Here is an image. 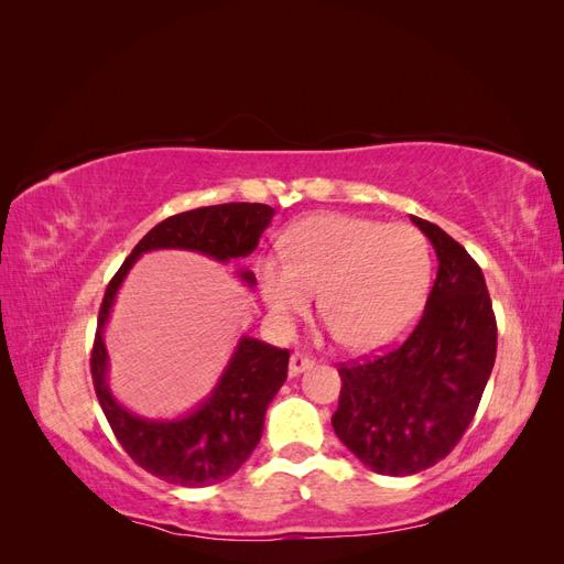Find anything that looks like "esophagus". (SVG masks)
<instances>
[{
    "label": "esophagus",
    "instance_id": "34e87169",
    "mask_svg": "<svg viewBox=\"0 0 564 564\" xmlns=\"http://www.w3.org/2000/svg\"><path fill=\"white\" fill-rule=\"evenodd\" d=\"M313 360L308 355H303V352H294L292 357H289V377H299V373H303V371H308V369H313Z\"/></svg>",
    "mask_w": 564,
    "mask_h": 564
}]
</instances>
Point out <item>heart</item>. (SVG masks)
I'll return each instance as SVG.
<instances>
[{
	"label": "heart",
	"instance_id": "b5f03b06",
	"mask_svg": "<svg viewBox=\"0 0 564 564\" xmlns=\"http://www.w3.org/2000/svg\"><path fill=\"white\" fill-rule=\"evenodd\" d=\"M284 254L286 260L265 253L256 263L270 319L286 332L319 289L327 332L352 350L395 340L416 317L431 280V256L419 230L362 216L305 218L284 235Z\"/></svg>",
	"mask_w": 564,
	"mask_h": 564
}]
</instances>
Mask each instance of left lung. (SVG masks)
I'll return each mask as SVG.
<instances>
[{"mask_svg":"<svg viewBox=\"0 0 564 564\" xmlns=\"http://www.w3.org/2000/svg\"><path fill=\"white\" fill-rule=\"evenodd\" d=\"M429 237L437 275L402 346L338 369L332 416L338 440L381 475H414L445 458L470 425L497 360V319L480 265L440 226L409 216Z\"/></svg>","mask_w":564,"mask_h":564,"instance_id":"1","label":"left lung"}]
</instances>
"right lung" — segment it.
Here are the masks:
<instances>
[{
    "label": "right lung",
    "instance_id": "add662e5",
    "mask_svg": "<svg viewBox=\"0 0 564 564\" xmlns=\"http://www.w3.org/2000/svg\"><path fill=\"white\" fill-rule=\"evenodd\" d=\"M275 209L268 204L230 202L183 212L162 220L133 247L106 289L98 313L91 352V377L104 414L124 452L160 480L181 487H209L237 473L251 456L263 433L265 409L286 381L289 350L259 338L240 336L230 360L212 392L191 412L176 419H145L115 398L110 388V355L104 332L135 261L150 251H195L218 263L245 259L259 247ZM247 289L256 286L253 272H235Z\"/></svg>",
    "mask_w": 564,
    "mask_h": 564
}]
</instances>
